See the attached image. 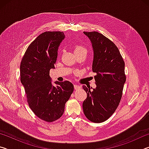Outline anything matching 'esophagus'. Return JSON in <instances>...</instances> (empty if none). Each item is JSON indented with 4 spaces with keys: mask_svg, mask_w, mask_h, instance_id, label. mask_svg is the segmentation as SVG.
Listing matches in <instances>:
<instances>
[{
    "mask_svg": "<svg viewBox=\"0 0 149 149\" xmlns=\"http://www.w3.org/2000/svg\"><path fill=\"white\" fill-rule=\"evenodd\" d=\"M81 88V87L80 86H79V85H74V89H75V90H78V89H79Z\"/></svg>",
    "mask_w": 149,
    "mask_h": 149,
    "instance_id": "esophagus-1",
    "label": "esophagus"
}]
</instances>
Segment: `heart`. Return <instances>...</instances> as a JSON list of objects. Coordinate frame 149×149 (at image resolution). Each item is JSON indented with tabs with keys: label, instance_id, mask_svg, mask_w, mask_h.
Returning a JSON list of instances; mask_svg holds the SVG:
<instances>
[{
	"label": "heart",
	"instance_id": "obj_1",
	"mask_svg": "<svg viewBox=\"0 0 149 149\" xmlns=\"http://www.w3.org/2000/svg\"><path fill=\"white\" fill-rule=\"evenodd\" d=\"M74 51L75 55L80 54H85L87 53V50L84 46L81 45H76L74 48Z\"/></svg>",
	"mask_w": 149,
	"mask_h": 149
}]
</instances>
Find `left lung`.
<instances>
[{"mask_svg":"<svg viewBox=\"0 0 149 149\" xmlns=\"http://www.w3.org/2000/svg\"><path fill=\"white\" fill-rule=\"evenodd\" d=\"M84 33L92 42L97 87L83 86L87 94L83 110L91 122L101 123L114 114L120 104L126 80L125 62L116 45L104 35L97 31Z\"/></svg>","mask_w":149,"mask_h":149,"instance_id":"8db88e82","label":"left lung"}]
</instances>
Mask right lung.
I'll return each instance as SVG.
<instances>
[{"mask_svg": "<svg viewBox=\"0 0 149 149\" xmlns=\"http://www.w3.org/2000/svg\"><path fill=\"white\" fill-rule=\"evenodd\" d=\"M64 37L61 31L42 33L27 47L20 64V80L29 108L47 122L62 116L74 89L68 81H56V87L50 81V70L54 68L58 49Z\"/></svg>", "mask_w": 149, "mask_h": 149, "instance_id": "add662e5", "label": "right lung"}]
</instances>
